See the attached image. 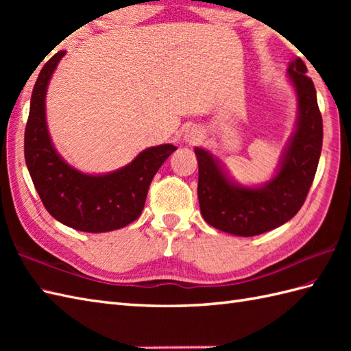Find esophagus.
Returning a JSON list of instances; mask_svg holds the SVG:
<instances>
[{
    "mask_svg": "<svg viewBox=\"0 0 351 351\" xmlns=\"http://www.w3.org/2000/svg\"><path fill=\"white\" fill-rule=\"evenodd\" d=\"M184 138L185 141H190V143H199V141L204 140V134L199 128H190L185 131Z\"/></svg>",
    "mask_w": 351,
    "mask_h": 351,
    "instance_id": "1",
    "label": "esophagus"
}]
</instances>
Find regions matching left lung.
Masks as SVG:
<instances>
[{
	"instance_id": "1",
	"label": "left lung",
	"mask_w": 351,
	"mask_h": 351,
	"mask_svg": "<svg viewBox=\"0 0 351 351\" xmlns=\"http://www.w3.org/2000/svg\"><path fill=\"white\" fill-rule=\"evenodd\" d=\"M300 57L288 66L297 95L295 130L270 181L244 187L229 178L217 156L195 147L199 164L197 197L204 220L238 237H253L279 228L299 213L314 181L323 146V119L317 92Z\"/></svg>"
}]
</instances>
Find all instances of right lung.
<instances>
[{
    "label": "right lung",
    "instance_id": "obj_1",
    "mask_svg": "<svg viewBox=\"0 0 351 351\" xmlns=\"http://www.w3.org/2000/svg\"><path fill=\"white\" fill-rule=\"evenodd\" d=\"M64 54L57 52L43 66L33 88L24 138L29 176L47 211L63 225L93 234L121 229L140 217L149 185L176 147H147L125 167L104 175L83 173L66 162L52 145L45 113L49 80Z\"/></svg>",
    "mask_w": 351,
    "mask_h": 351
}]
</instances>
